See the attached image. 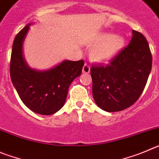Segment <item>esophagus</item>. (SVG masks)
Returning <instances> with one entry per match:
<instances>
[{"mask_svg":"<svg viewBox=\"0 0 159 159\" xmlns=\"http://www.w3.org/2000/svg\"><path fill=\"white\" fill-rule=\"evenodd\" d=\"M82 72L84 73V74H89V73L90 72V67L88 64H85V65L83 66Z\"/></svg>","mask_w":159,"mask_h":159,"instance_id":"esophagus-1","label":"esophagus"}]
</instances>
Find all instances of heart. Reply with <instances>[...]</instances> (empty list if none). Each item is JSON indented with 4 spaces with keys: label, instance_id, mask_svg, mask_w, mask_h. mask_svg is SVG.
I'll list each match as a JSON object with an SVG mask.
<instances>
[{
    "label": "heart",
    "instance_id": "obj_1",
    "mask_svg": "<svg viewBox=\"0 0 159 159\" xmlns=\"http://www.w3.org/2000/svg\"><path fill=\"white\" fill-rule=\"evenodd\" d=\"M124 39L120 35L100 33L89 42L93 47L90 57L96 62H105L112 59L124 47Z\"/></svg>",
    "mask_w": 159,
    "mask_h": 159
}]
</instances>
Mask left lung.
Returning a JSON list of instances; mask_svg holds the SVG:
<instances>
[{
    "label": "left lung",
    "mask_w": 159,
    "mask_h": 159,
    "mask_svg": "<svg viewBox=\"0 0 159 159\" xmlns=\"http://www.w3.org/2000/svg\"><path fill=\"white\" fill-rule=\"evenodd\" d=\"M128 47L106 66L93 65V96L97 106L108 112L131 106L142 94L152 67L147 39L132 30Z\"/></svg>",
    "instance_id": "1"
}]
</instances>
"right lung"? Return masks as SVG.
Here are the masks:
<instances>
[{
	"label": "right lung",
	"mask_w": 159,
	"mask_h": 159,
	"mask_svg": "<svg viewBox=\"0 0 159 159\" xmlns=\"http://www.w3.org/2000/svg\"><path fill=\"white\" fill-rule=\"evenodd\" d=\"M31 24L24 27L12 44L10 77L20 98L29 109L41 115H51L65 104L69 86L81 74L84 61L65 60L47 70L31 69L23 55V43Z\"/></svg>",
	"instance_id": "right-lung-1"
}]
</instances>
